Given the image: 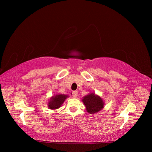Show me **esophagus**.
Listing matches in <instances>:
<instances>
[{"instance_id":"obj_1","label":"esophagus","mask_w":152,"mask_h":152,"mask_svg":"<svg viewBox=\"0 0 152 152\" xmlns=\"http://www.w3.org/2000/svg\"><path fill=\"white\" fill-rule=\"evenodd\" d=\"M72 95H73V97H76L77 96V91H73L72 92Z\"/></svg>"}]
</instances>
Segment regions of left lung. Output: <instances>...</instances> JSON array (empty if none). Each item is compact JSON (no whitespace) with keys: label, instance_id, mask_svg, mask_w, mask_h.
<instances>
[{"label":"left lung","instance_id":"1","mask_svg":"<svg viewBox=\"0 0 152 152\" xmlns=\"http://www.w3.org/2000/svg\"><path fill=\"white\" fill-rule=\"evenodd\" d=\"M82 101L84 104L87 111L90 114H94L102 110L104 107V102L100 96L94 93H90L84 97Z\"/></svg>","mask_w":152,"mask_h":152}]
</instances>
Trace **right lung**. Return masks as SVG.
I'll use <instances>...</instances> for the list:
<instances>
[{
  "mask_svg": "<svg viewBox=\"0 0 152 152\" xmlns=\"http://www.w3.org/2000/svg\"><path fill=\"white\" fill-rule=\"evenodd\" d=\"M68 95L65 94H58L52 96L49 102H48V107L51 110H56L59 108L67 98Z\"/></svg>",
  "mask_w": 152,
  "mask_h": 152,
  "instance_id": "add662e5",
  "label": "right lung"
}]
</instances>
